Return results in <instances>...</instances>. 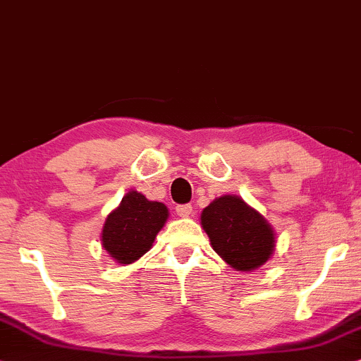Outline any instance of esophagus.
Here are the masks:
<instances>
[{"label": "esophagus", "instance_id": "34e87169", "mask_svg": "<svg viewBox=\"0 0 361 361\" xmlns=\"http://www.w3.org/2000/svg\"><path fill=\"white\" fill-rule=\"evenodd\" d=\"M191 213H193V207H191V204H178V207H176L178 216L188 218Z\"/></svg>", "mask_w": 361, "mask_h": 361}]
</instances>
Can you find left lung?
<instances>
[{
    "instance_id": "1",
    "label": "left lung",
    "mask_w": 361,
    "mask_h": 361,
    "mask_svg": "<svg viewBox=\"0 0 361 361\" xmlns=\"http://www.w3.org/2000/svg\"><path fill=\"white\" fill-rule=\"evenodd\" d=\"M200 220L214 252L236 271L257 270L273 257L275 230L240 196L214 198Z\"/></svg>"
}]
</instances>
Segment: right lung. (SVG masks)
I'll use <instances>...</instances> for the list:
<instances>
[{
    "instance_id": "add662e5",
    "label": "right lung",
    "mask_w": 361,
    "mask_h": 361,
    "mask_svg": "<svg viewBox=\"0 0 361 361\" xmlns=\"http://www.w3.org/2000/svg\"><path fill=\"white\" fill-rule=\"evenodd\" d=\"M166 204L149 202L145 195L131 190L108 214L102 230V246L116 263H135L149 252L158 231L168 220Z\"/></svg>"
}]
</instances>
